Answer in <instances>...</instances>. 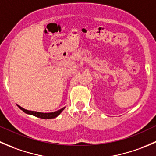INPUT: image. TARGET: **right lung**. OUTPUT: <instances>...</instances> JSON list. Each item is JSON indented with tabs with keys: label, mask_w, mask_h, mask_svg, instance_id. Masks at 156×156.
Masks as SVG:
<instances>
[{
	"label": "right lung",
	"mask_w": 156,
	"mask_h": 156,
	"mask_svg": "<svg viewBox=\"0 0 156 156\" xmlns=\"http://www.w3.org/2000/svg\"><path fill=\"white\" fill-rule=\"evenodd\" d=\"M18 107L20 108L21 110H23L25 113L29 115H34L35 117L40 118V119H54V118L57 117L61 112L64 110L65 107L62 108L61 109L58 110V111L53 112H35V111H30V110H27L25 109L24 108L21 107L20 106L17 105Z\"/></svg>",
	"instance_id": "1"
}]
</instances>
